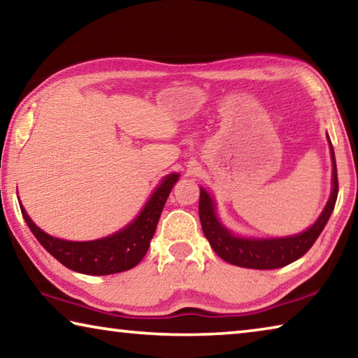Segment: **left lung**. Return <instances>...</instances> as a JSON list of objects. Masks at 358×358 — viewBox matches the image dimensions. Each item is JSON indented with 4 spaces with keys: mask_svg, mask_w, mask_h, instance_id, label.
<instances>
[{
    "mask_svg": "<svg viewBox=\"0 0 358 358\" xmlns=\"http://www.w3.org/2000/svg\"><path fill=\"white\" fill-rule=\"evenodd\" d=\"M333 172H331V194L319 220L305 232L280 238H245L237 237L220 222L216 216L215 201L210 194L201 187V201H199V216H201L202 230L213 251L226 262L243 266V268L273 270L292 264L303 254L310 251L314 241L329 222L331 211L335 208L338 197V172L335 151L329 138Z\"/></svg>",
    "mask_w": 358,
    "mask_h": 358,
    "instance_id": "obj_1",
    "label": "left lung"
}]
</instances>
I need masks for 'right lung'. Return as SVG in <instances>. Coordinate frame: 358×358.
I'll return each instance as SVG.
<instances>
[{
  "label": "right lung",
  "instance_id": "1",
  "mask_svg": "<svg viewBox=\"0 0 358 358\" xmlns=\"http://www.w3.org/2000/svg\"><path fill=\"white\" fill-rule=\"evenodd\" d=\"M178 177V173L164 177L134 221L120 232L99 240L69 241L52 237L36 226L25 208L20 210L34 237L58 262L83 275H113L136 266L147 254L161 211Z\"/></svg>",
  "mask_w": 358,
  "mask_h": 358
}]
</instances>
